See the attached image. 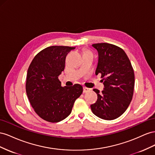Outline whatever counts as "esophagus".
<instances>
[{"instance_id": "esophagus-1", "label": "esophagus", "mask_w": 155, "mask_h": 155, "mask_svg": "<svg viewBox=\"0 0 155 155\" xmlns=\"http://www.w3.org/2000/svg\"><path fill=\"white\" fill-rule=\"evenodd\" d=\"M89 90H90L89 88H87V87H83V92H84V93H87Z\"/></svg>"}]
</instances>
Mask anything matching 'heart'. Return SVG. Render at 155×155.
I'll return each instance as SVG.
<instances>
[{
    "mask_svg": "<svg viewBox=\"0 0 155 155\" xmlns=\"http://www.w3.org/2000/svg\"><path fill=\"white\" fill-rule=\"evenodd\" d=\"M86 52H90L88 51H84V52H83V54H84V53H86Z\"/></svg>",
    "mask_w": 155,
    "mask_h": 155,
    "instance_id": "1",
    "label": "heart"
}]
</instances>
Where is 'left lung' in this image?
Segmentation results:
<instances>
[{"label":"left lung","instance_id":"1","mask_svg":"<svg viewBox=\"0 0 155 155\" xmlns=\"http://www.w3.org/2000/svg\"><path fill=\"white\" fill-rule=\"evenodd\" d=\"M98 52L95 74L103 78L104 90L94 89L97 101L91 105L92 112L105 120H113L124 113L131 102L134 73L130 61L122 48L112 44H93Z\"/></svg>","mask_w":155,"mask_h":155}]
</instances>
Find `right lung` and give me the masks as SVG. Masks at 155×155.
<instances>
[{
	"label": "right lung",
	"instance_id": "add662e5",
	"mask_svg": "<svg viewBox=\"0 0 155 155\" xmlns=\"http://www.w3.org/2000/svg\"><path fill=\"white\" fill-rule=\"evenodd\" d=\"M74 47L51 46L39 52L31 62L26 75V91L38 116L56 123L67 117L83 87L77 84L61 87L58 77L65 68V57Z\"/></svg>",
	"mask_w": 155,
	"mask_h": 155
}]
</instances>
